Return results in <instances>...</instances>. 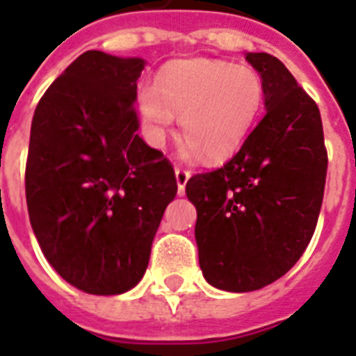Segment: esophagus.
Segmentation results:
<instances>
[{"label": "esophagus", "mask_w": 356, "mask_h": 356, "mask_svg": "<svg viewBox=\"0 0 356 356\" xmlns=\"http://www.w3.org/2000/svg\"><path fill=\"white\" fill-rule=\"evenodd\" d=\"M192 173L188 170H183V168H175V179H177V190H179V195L184 194V186L188 183V179Z\"/></svg>", "instance_id": "1"}]
</instances>
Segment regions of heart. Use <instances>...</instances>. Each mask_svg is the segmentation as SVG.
Segmentation results:
<instances>
[{
  "label": "heart",
  "instance_id": "1",
  "mask_svg": "<svg viewBox=\"0 0 356 356\" xmlns=\"http://www.w3.org/2000/svg\"><path fill=\"white\" fill-rule=\"evenodd\" d=\"M257 70L214 58H186L162 70L155 90L138 97L151 136L161 140L181 114L183 153L220 161L243 144L264 107Z\"/></svg>",
  "mask_w": 356,
  "mask_h": 356
}]
</instances>
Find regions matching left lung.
Here are the masks:
<instances>
[{"instance_id":"1","label":"left lung","mask_w":356,"mask_h":356,"mask_svg":"<svg viewBox=\"0 0 356 356\" xmlns=\"http://www.w3.org/2000/svg\"><path fill=\"white\" fill-rule=\"evenodd\" d=\"M264 83V118L236 155L186 183L203 277L225 292L281 279L309 245L327 175L320 108L277 57L245 53Z\"/></svg>"}]
</instances>
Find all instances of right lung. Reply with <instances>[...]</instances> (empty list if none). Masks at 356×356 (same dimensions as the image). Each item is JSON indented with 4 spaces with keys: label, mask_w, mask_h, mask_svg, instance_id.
Returning <instances> with one entry per match:
<instances>
[{
    "label": "right lung",
    "mask_w": 356,
    "mask_h": 356,
    "mask_svg": "<svg viewBox=\"0 0 356 356\" xmlns=\"http://www.w3.org/2000/svg\"><path fill=\"white\" fill-rule=\"evenodd\" d=\"M145 60L86 51L42 96L31 123L25 197L42 253L94 296L134 288L177 194L172 164L140 138Z\"/></svg>",
    "instance_id": "1"
}]
</instances>
